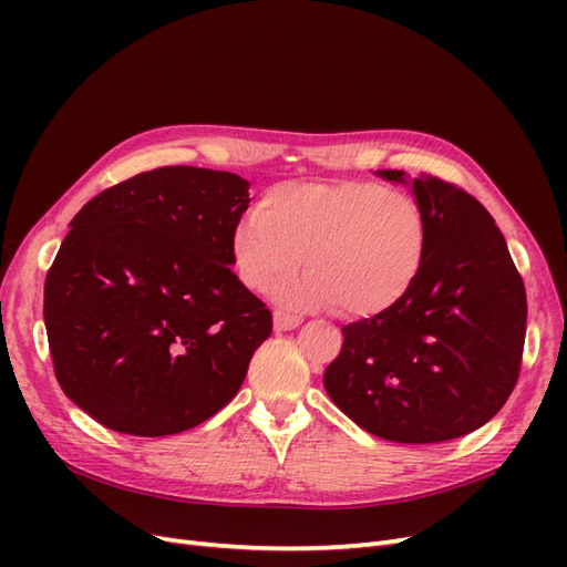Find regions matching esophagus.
I'll return each mask as SVG.
<instances>
[{
  "mask_svg": "<svg viewBox=\"0 0 567 567\" xmlns=\"http://www.w3.org/2000/svg\"><path fill=\"white\" fill-rule=\"evenodd\" d=\"M302 323V317L286 315V312H274V331H293Z\"/></svg>",
  "mask_w": 567,
  "mask_h": 567,
  "instance_id": "obj_1",
  "label": "esophagus"
}]
</instances>
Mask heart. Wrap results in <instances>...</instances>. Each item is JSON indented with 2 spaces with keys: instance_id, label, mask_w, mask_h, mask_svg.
<instances>
[{
  "instance_id": "heart-1",
  "label": "heart",
  "mask_w": 567,
  "mask_h": 567,
  "mask_svg": "<svg viewBox=\"0 0 567 567\" xmlns=\"http://www.w3.org/2000/svg\"><path fill=\"white\" fill-rule=\"evenodd\" d=\"M431 250L421 203L369 179L288 182L269 188L231 231V260L250 290L288 307H331L346 319H381L414 293Z\"/></svg>"
}]
</instances>
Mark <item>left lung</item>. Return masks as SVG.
Returning a JSON list of instances; mask_svg holds the SVG:
<instances>
[{
  "instance_id": "obj_1",
  "label": "left lung",
  "mask_w": 567,
  "mask_h": 567,
  "mask_svg": "<svg viewBox=\"0 0 567 567\" xmlns=\"http://www.w3.org/2000/svg\"><path fill=\"white\" fill-rule=\"evenodd\" d=\"M404 182L402 169H381ZM431 225L419 286L398 310L342 326L323 373L333 404L367 433L402 444L468 435L516 388L527 298L485 205L433 175L411 182Z\"/></svg>"
}]
</instances>
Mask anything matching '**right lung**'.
Masks as SVG:
<instances>
[{"label": "right lung", "mask_w": 567, "mask_h": 567, "mask_svg": "<svg viewBox=\"0 0 567 567\" xmlns=\"http://www.w3.org/2000/svg\"><path fill=\"white\" fill-rule=\"evenodd\" d=\"M248 182L173 165L94 196L44 281L61 390L101 425L161 437L215 416L241 388L271 312L229 269Z\"/></svg>", "instance_id": "1"}]
</instances>
